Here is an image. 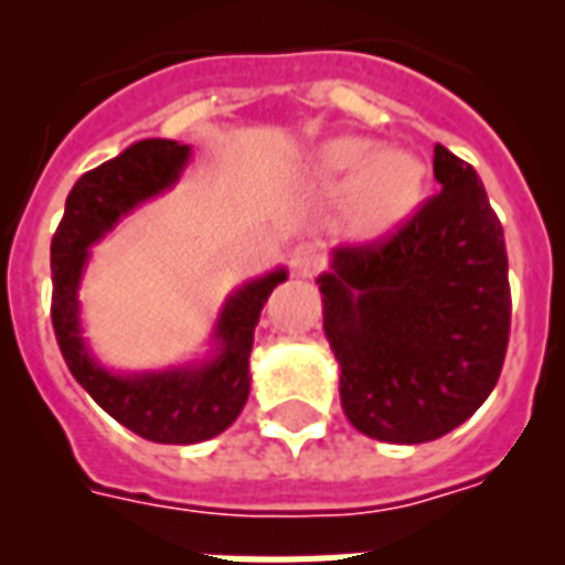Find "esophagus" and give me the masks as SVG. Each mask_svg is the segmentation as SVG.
Segmentation results:
<instances>
[{"label": "esophagus", "mask_w": 565, "mask_h": 565, "mask_svg": "<svg viewBox=\"0 0 565 565\" xmlns=\"http://www.w3.org/2000/svg\"><path fill=\"white\" fill-rule=\"evenodd\" d=\"M322 266V255H319L313 246H299L290 252V273L296 278H310V275L319 273Z\"/></svg>", "instance_id": "obj_1"}]
</instances>
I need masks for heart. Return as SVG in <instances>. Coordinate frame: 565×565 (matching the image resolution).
Instances as JSON below:
<instances>
[{
  "label": "heart",
  "instance_id": "heart-1",
  "mask_svg": "<svg viewBox=\"0 0 565 565\" xmlns=\"http://www.w3.org/2000/svg\"><path fill=\"white\" fill-rule=\"evenodd\" d=\"M317 188H345L343 231L361 246L393 237L416 216L428 190V167L411 149H381L363 135L328 137L301 163Z\"/></svg>",
  "mask_w": 565,
  "mask_h": 565
}]
</instances>
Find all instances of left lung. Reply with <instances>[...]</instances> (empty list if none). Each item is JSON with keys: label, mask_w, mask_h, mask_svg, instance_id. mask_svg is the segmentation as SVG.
Listing matches in <instances>:
<instances>
[{"label": "left lung", "mask_w": 565, "mask_h": 565, "mask_svg": "<svg viewBox=\"0 0 565 565\" xmlns=\"http://www.w3.org/2000/svg\"><path fill=\"white\" fill-rule=\"evenodd\" d=\"M434 195L381 246L334 248L317 278L322 331L354 428L416 446L472 416L510 337L504 228L478 172L434 149Z\"/></svg>", "instance_id": "obj_1"}]
</instances>
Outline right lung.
I'll return each instance as SVG.
<instances>
[{
  "label": "right lung",
  "instance_id": "obj_1",
  "mask_svg": "<svg viewBox=\"0 0 565 565\" xmlns=\"http://www.w3.org/2000/svg\"><path fill=\"white\" fill-rule=\"evenodd\" d=\"M193 149L179 140H137L96 170L84 172L66 195L64 220L52 237V326L66 366L102 411L137 437L163 446H193L216 437L246 407L248 354L269 292L287 269L257 275L222 301L202 358L161 370H110L93 354L82 326V281L90 248L122 216L179 184Z\"/></svg>",
  "mask_w": 565,
  "mask_h": 565
}]
</instances>
